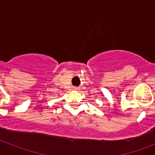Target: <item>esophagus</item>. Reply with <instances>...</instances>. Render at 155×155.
<instances>
[{"label":"esophagus","mask_w":155,"mask_h":155,"mask_svg":"<svg viewBox=\"0 0 155 155\" xmlns=\"http://www.w3.org/2000/svg\"><path fill=\"white\" fill-rule=\"evenodd\" d=\"M74 90H75V91H78V90H79V87H74Z\"/></svg>","instance_id":"1"}]
</instances>
